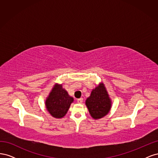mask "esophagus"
Segmentation results:
<instances>
[{"label":"esophagus","mask_w":158,"mask_h":158,"mask_svg":"<svg viewBox=\"0 0 158 158\" xmlns=\"http://www.w3.org/2000/svg\"><path fill=\"white\" fill-rule=\"evenodd\" d=\"M77 102L78 103H82L83 102V98H80L77 99Z\"/></svg>","instance_id":"1"}]
</instances>
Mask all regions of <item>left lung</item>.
Masks as SVG:
<instances>
[{
  "label": "left lung",
  "mask_w": 158,
  "mask_h": 158,
  "mask_svg": "<svg viewBox=\"0 0 158 158\" xmlns=\"http://www.w3.org/2000/svg\"><path fill=\"white\" fill-rule=\"evenodd\" d=\"M85 105L91 116L95 119L101 118L109 113L111 103L103 84H100L92 90Z\"/></svg>",
  "instance_id": "obj_1"
}]
</instances>
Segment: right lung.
<instances>
[{
    "mask_svg": "<svg viewBox=\"0 0 158 158\" xmlns=\"http://www.w3.org/2000/svg\"><path fill=\"white\" fill-rule=\"evenodd\" d=\"M74 101L62 85L56 84L52 88L45 104L47 111L55 118L63 117L67 113L71 103Z\"/></svg>",
    "mask_w": 158,
    "mask_h": 158,
    "instance_id": "add662e5",
    "label": "right lung"
}]
</instances>
